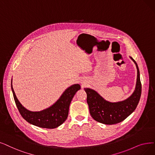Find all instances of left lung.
Wrapping results in <instances>:
<instances>
[{
    "mask_svg": "<svg viewBox=\"0 0 155 155\" xmlns=\"http://www.w3.org/2000/svg\"><path fill=\"white\" fill-rule=\"evenodd\" d=\"M130 58L136 66L137 75L135 90L129 97L118 102H110L95 90L84 89L87 93V103L89 105L90 114L97 122L106 125L120 123L131 115L137 107L140 98L142 86L137 64L132 57L130 56Z\"/></svg>",
    "mask_w": 155,
    "mask_h": 155,
    "instance_id": "obj_1",
    "label": "left lung"
}]
</instances>
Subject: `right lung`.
<instances>
[{"label":"right lung","instance_id":"obj_1","mask_svg":"<svg viewBox=\"0 0 155 155\" xmlns=\"http://www.w3.org/2000/svg\"><path fill=\"white\" fill-rule=\"evenodd\" d=\"M11 90L18 109L22 117L28 123L38 127L45 129H55L64 122L68 115L69 107L73 97L81 87L79 84H74L68 87L61 96L48 108L40 111H32L27 110L18 99L12 87Z\"/></svg>","mask_w":155,"mask_h":155}]
</instances>
